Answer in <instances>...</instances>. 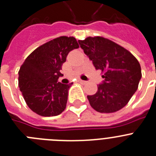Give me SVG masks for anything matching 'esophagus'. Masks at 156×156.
<instances>
[{"mask_svg": "<svg viewBox=\"0 0 156 156\" xmlns=\"http://www.w3.org/2000/svg\"><path fill=\"white\" fill-rule=\"evenodd\" d=\"M79 83H80L81 84H86L87 83V81H84V80H79Z\"/></svg>", "mask_w": 156, "mask_h": 156, "instance_id": "1", "label": "esophagus"}]
</instances>
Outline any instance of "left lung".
I'll use <instances>...</instances> for the list:
<instances>
[{
	"instance_id": "8db88e82",
	"label": "left lung",
	"mask_w": 156,
	"mask_h": 156,
	"mask_svg": "<svg viewBox=\"0 0 156 156\" xmlns=\"http://www.w3.org/2000/svg\"><path fill=\"white\" fill-rule=\"evenodd\" d=\"M78 42L105 79L98 85L95 94L87 95L91 107L99 113H114L123 108L141 79L137 59L122 46L103 37H87Z\"/></svg>"
}]
</instances>
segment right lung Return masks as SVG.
I'll return each instance as SVG.
<instances>
[{
	"instance_id": "add662e5",
	"label": "right lung",
	"mask_w": 156,
	"mask_h": 156,
	"mask_svg": "<svg viewBox=\"0 0 156 156\" xmlns=\"http://www.w3.org/2000/svg\"><path fill=\"white\" fill-rule=\"evenodd\" d=\"M79 48L74 37L61 36L38 46L19 71V87L27 105L40 116H57L66 107L73 83L58 82L69 52Z\"/></svg>"
}]
</instances>
